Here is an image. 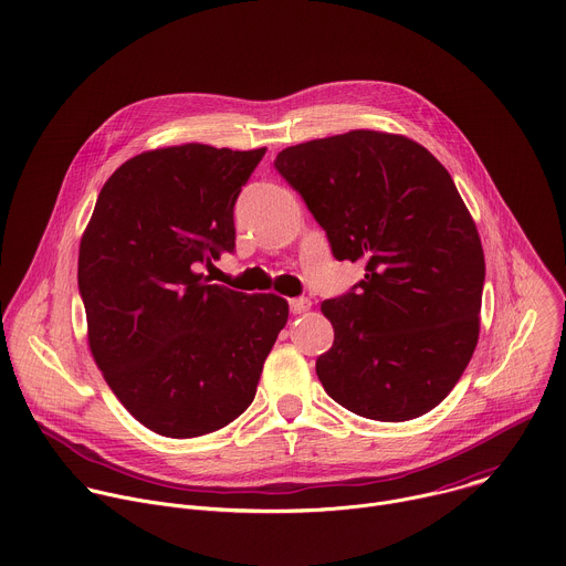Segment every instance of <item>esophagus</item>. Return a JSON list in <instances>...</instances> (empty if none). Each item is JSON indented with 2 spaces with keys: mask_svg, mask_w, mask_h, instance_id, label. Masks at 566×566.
Returning a JSON list of instances; mask_svg holds the SVG:
<instances>
[{
  "mask_svg": "<svg viewBox=\"0 0 566 566\" xmlns=\"http://www.w3.org/2000/svg\"><path fill=\"white\" fill-rule=\"evenodd\" d=\"M289 306H291V313H306L308 308H311V300L308 297H293L291 302H289Z\"/></svg>",
  "mask_w": 566,
  "mask_h": 566,
  "instance_id": "1",
  "label": "esophagus"
}]
</instances>
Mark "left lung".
<instances>
[{"label":"left lung","instance_id":"8db88e82","mask_svg":"<svg viewBox=\"0 0 566 566\" xmlns=\"http://www.w3.org/2000/svg\"><path fill=\"white\" fill-rule=\"evenodd\" d=\"M277 172L365 262L354 293L322 302L334 347L315 360L327 394L374 421L417 419L452 391L479 340L481 239L452 177L417 140L352 129L286 147Z\"/></svg>","mask_w":566,"mask_h":566}]
</instances>
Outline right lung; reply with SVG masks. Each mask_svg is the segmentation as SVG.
<instances>
[{
    "mask_svg": "<svg viewBox=\"0 0 566 566\" xmlns=\"http://www.w3.org/2000/svg\"><path fill=\"white\" fill-rule=\"evenodd\" d=\"M264 151H140L107 179L80 239L92 356L156 434L201 437L247 412L286 325L284 297L208 284L195 271L234 249L232 208Z\"/></svg>",
    "mask_w": 566,
    "mask_h": 566,
    "instance_id": "obj_1",
    "label": "right lung"
}]
</instances>
